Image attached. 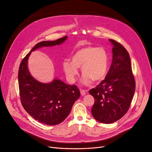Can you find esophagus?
<instances>
[{"mask_svg": "<svg viewBox=\"0 0 152 152\" xmlns=\"http://www.w3.org/2000/svg\"><path fill=\"white\" fill-rule=\"evenodd\" d=\"M87 93V91L86 90H84V89H81L80 90V94L82 96H85Z\"/></svg>", "mask_w": 152, "mask_h": 152, "instance_id": "1", "label": "esophagus"}]
</instances>
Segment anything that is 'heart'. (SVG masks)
I'll use <instances>...</instances> for the list:
<instances>
[{
    "label": "heart",
    "instance_id": "b5f03b06",
    "mask_svg": "<svg viewBox=\"0 0 152 152\" xmlns=\"http://www.w3.org/2000/svg\"><path fill=\"white\" fill-rule=\"evenodd\" d=\"M108 56L107 51L102 48L86 46L73 54L72 61L65 60L63 63V68L67 79L75 82L81 68L83 73L81 82L85 86L90 85L93 81L103 79L108 68Z\"/></svg>",
    "mask_w": 152,
    "mask_h": 152
}]
</instances>
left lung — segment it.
I'll return each mask as SVG.
<instances>
[{
    "mask_svg": "<svg viewBox=\"0 0 152 152\" xmlns=\"http://www.w3.org/2000/svg\"><path fill=\"white\" fill-rule=\"evenodd\" d=\"M112 62L104 80L89 91L94 98L91 113L96 121L111 124L128 111L135 92L129 54L124 46L112 39Z\"/></svg>",
    "mask_w": 152,
    "mask_h": 152,
    "instance_id": "1",
    "label": "left lung"
}]
</instances>
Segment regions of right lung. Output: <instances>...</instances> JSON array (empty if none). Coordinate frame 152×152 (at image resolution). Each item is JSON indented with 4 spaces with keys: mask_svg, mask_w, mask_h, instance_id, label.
I'll list each match as a JSON object with an SVG mask.
<instances>
[{
    "mask_svg": "<svg viewBox=\"0 0 152 152\" xmlns=\"http://www.w3.org/2000/svg\"><path fill=\"white\" fill-rule=\"evenodd\" d=\"M68 37L54 41H42L35 45L23 59L18 72L21 102L23 107L36 121L46 125L61 123L70 114L73 104L80 97L75 85H68L57 78L42 83L31 76L28 68L31 53L43 47H52L65 42Z\"/></svg>",
    "mask_w": 152,
    "mask_h": 152,
    "instance_id": "1",
    "label": "right lung"
}]
</instances>
